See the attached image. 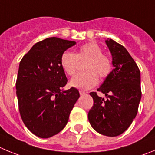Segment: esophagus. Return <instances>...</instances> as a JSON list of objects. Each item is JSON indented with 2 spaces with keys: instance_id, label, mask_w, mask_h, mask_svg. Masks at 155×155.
<instances>
[{
  "instance_id": "1",
  "label": "esophagus",
  "mask_w": 155,
  "mask_h": 155,
  "mask_svg": "<svg viewBox=\"0 0 155 155\" xmlns=\"http://www.w3.org/2000/svg\"><path fill=\"white\" fill-rule=\"evenodd\" d=\"M79 93H80L81 95H83V94H86L85 91H83V90H80V91H79Z\"/></svg>"
}]
</instances>
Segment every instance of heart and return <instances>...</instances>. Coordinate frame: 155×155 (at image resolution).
Listing matches in <instances>:
<instances>
[{
  "mask_svg": "<svg viewBox=\"0 0 155 155\" xmlns=\"http://www.w3.org/2000/svg\"><path fill=\"white\" fill-rule=\"evenodd\" d=\"M85 61V72L74 76L70 81L71 86L81 90H88L98 84V78H105L112 71V61L102 53V49L96 42H91L82 45L77 53L65 51L61 57V68L67 74L75 73L78 61Z\"/></svg>",
  "mask_w": 155,
  "mask_h": 155,
  "instance_id": "heart-1",
  "label": "heart"
}]
</instances>
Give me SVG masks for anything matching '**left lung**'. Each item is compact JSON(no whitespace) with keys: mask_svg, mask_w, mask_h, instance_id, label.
Segmentation results:
<instances>
[{"mask_svg":"<svg viewBox=\"0 0 155 155\" xmlns=\"http://www.w3.org/2000/svg\"><path fill=\"white\" fill-rule=\"evenodd\" d=\"M113 57V70L98 91L106 99L91 92L94 104L88 120L94 130L108 137H116L127 130L137 114L140 98V72L124 46L111 39L105 40Z\"/></svg>","mask_w":155,"mask_h":155,"instance_id":"obj_1","label":"left lung"}]
</instances>
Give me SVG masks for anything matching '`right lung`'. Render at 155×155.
<instances>
[{
	"label": "right lung",
	"mask_w": 155,
	"mask_h": 155,
	"mask_svg": "<svg viewBox=\"0 0 155 155\" xmlns=\"http://www.w3.org/2000/svg\"><path fill=\"white\" fill-rule=\"evenodd\" d=\"M74 41L50 37L37 42L19 64L16 94L19 113L25 127L35 136L49 138L68 124L78 90L62 88L68 79L61 57Z\"/></svg>",
	"instance_id": "1"
}]
</instances>
